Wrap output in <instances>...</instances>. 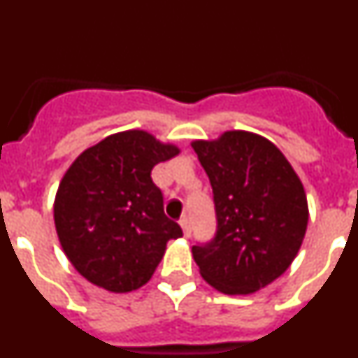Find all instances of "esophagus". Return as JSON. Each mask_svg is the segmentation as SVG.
<instances>
[{
  "mask_svg": "<svg viewBox=\"0 0 358 358\" xmlns=\"http://www.w3.org/2000/svg\"><path fill=\"white\" fill-rule=\"evenodd\" d=\"M179 224H181L182 227V233H185V236L188 238L189 235H192V222H189L188 217H182L181 220H179Z\"/></svg>",
  "mask_w": 358,
  "mask_h": 358,
  "instance_id": "obj_1",
  "label": "esophagus"
}]
</instances>
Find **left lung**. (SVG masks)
Returning <instances> with one entry per match:
<instances>
[{"instance_id":"left-lung-1","label":"left lung","mask_w":358,"mask_h":358,"mask_svg":"<svg viewBox=\"0 0 358 358\" xmlns=\"http://www.w3.org/2000/svg\"><path fill=\"white\" fill-rule=\"evenodd\" d=\"M213 188L217 233L192 248L201 276L224 294H252L296 258L308 224L301 181L280 148L258 134L227 131L192 143Z\"/></svg>"}]
</instances>
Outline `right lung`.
<instances>
[{"label": "right lung", "instance_id": "obj_1", "mask_svg": "<svg viewBox=\"0 0 358 358\" xmlns=\"http://www.w3.org/2000/svg\"><path fill=\"white\" fill-rule=\"evenodd\" d=\"M179 154L145 131H125L84 150L62 177L53 204L68 260L93 285L131 292L152 278L166 242L182 236L163 210L150 172Z\"/></svg>", "mask_w": 358, "mask_h": 358}]
</instances>
